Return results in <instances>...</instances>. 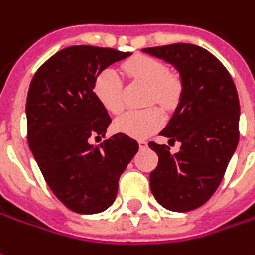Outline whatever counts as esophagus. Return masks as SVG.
<instances>
[{
  "instance_id": "esophagus-1",
  "label": "esophagus",
  "mask_w": 255,
  "mask_h": 255,
  "mask_svg": "<svg viewBox=\"0 0 255 255\" xmlns=\"http://www.w3.org/2000/svg\"><path fill=\"white\" fill-rule=\"evenodd\" d=\"M138 143H139V148H146V145H148V142L143 141V139H139Z\"/></svg>"
}]
</instances>
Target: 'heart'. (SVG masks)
<instances>
[{"instance_id":"b5f03b06","label":"heart","mask_w":255,"mask_h":255,"mask_svg":"<svg viewBox=\"0 0 255 255\" xmlns=\"http://www.w3.org/2000/svg\"><path fill=\"white\" fill-rule=\"evenodd\" d=\"M123 68L131 79L148 85L146 105L156 102L167 110L177 107L184 93V79L176 71H169L163 61L150 55H136L124 62ZM93 95L106 112L110 114L123 112V82L119 72L112 67L102 69L96 75ZM163 123V112L156 106H150L120 116L114 121V129L134 138H145L162 127Z\"/></svg>"}]
</instances>
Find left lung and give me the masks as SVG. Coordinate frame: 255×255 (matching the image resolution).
<instances>
[{
	"label": "left lung",
	"mask_w": 255,
	"mask_h": 255,
	"mask_svg": "<svg viewBox=\"0 0 255 255\" xmlns=\"http://www.w3.org/2000/svg\"><path fill=\"white\" fill-rule=\"evenodd\" d=\"M173 64L184 79V93L160 135L181 143L177 153L149 142L159 156L149 174L150 191L166 209L188 212L207 202L222 181L239 142L240 103L236 86L208 50L174 43L142 48Z\"/></svg>",
	"instance_id": "8db88e82"
}]
</instances>
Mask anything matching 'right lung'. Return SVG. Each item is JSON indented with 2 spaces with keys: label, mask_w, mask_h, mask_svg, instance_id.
<instances>
[{
  "label": "right lung",
  "mask_w": 255,
  "mask_h": 255,
  "mask_svg": "<svg viewBox=\"0 0 255 255\" xmlns=\"http://www.w3.org/2000/svg\"><path fill=\"white\" fill-rule=\"evenodd\" d=\"M131 53L95 46L60 50L36 71L27 99V142L50 190L82 215L103 212L116 200L119 180L138 142L113 135L100 146L112 119L93 95L102 69Z\"/></svg>",
  "instance_id": "add662e5"
}]
</instances>
